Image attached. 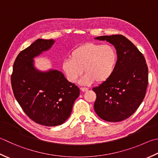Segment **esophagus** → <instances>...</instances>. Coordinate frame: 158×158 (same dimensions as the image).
<instances>
[{"mask_svg":"<svg viewBox=\"0 0 158 158\" xmlns=\"http://www.w3.org/2000/svg\"><path fill=\"white\" fill-rule=\"evenodd\" d=\"M80 89H81V92H86L88 90V89L87 88H80Z\"/></svg>","mask_w":158,"mask_h":158,"instance_id":"1","label":"esophagus"}]
</instances>
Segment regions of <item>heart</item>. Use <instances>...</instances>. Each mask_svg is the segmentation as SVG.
<instances>
[{
    "mask_svg": "<svg viewBox=\"0 0 158 158\" xmlns=\"http://www.w3.org/2000/svg\"><path fill=\"white\" fill-rule=\"evenodd\" d=\"M118 55L116 49L109 44L86 43L71 52L70 59L62 62V69L69 81L75 83L83 73L80 83L90 85L97 81H107L114 72Z\"/></svg>",
    "mask_w": 158,
    "mask_h": 158,
    "instance_id": "1",
    "label": "heart"
}]
</instances>
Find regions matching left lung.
I'll list each match as a JSON object with an SVG mask.
<instances>
[{"label":"left lung","mask_w":158,"mask_h":158,"mask_svg":"<svg viewBox=\"0 0 158 158\" xmlns=\"http://www.w3.org/2000/svg\"><path fill=\"white\" fill-rule=\"evenodd\" d=\"M94 39L112 44L118 59L110 79L92 88L97 94L94 109L104 120L121 121L136 111L145 97L148 84L146 60L136 46L122 35Z\"/></svg>","instance_id":"obj_1"}]
</instances>
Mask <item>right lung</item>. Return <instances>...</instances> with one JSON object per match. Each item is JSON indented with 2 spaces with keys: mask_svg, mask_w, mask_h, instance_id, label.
Listing matches in <instances>:
<instances>
[{
  "mask_svg": "<svg viewBox=\"0 0 158 158\" xmlns=\"http://www.w3.org/2000/svg\"><path fill=\"white\" fill-rule=\"evenodd\" d=\"M53 40L38 39L22 51L14 61L11 77L14 97L34 122L48 127L63 124L69 118L79 88L60 71L40 70L34 58L47 51Z\"/></svg>",
  "mask_w": 158,
  "mask_h": 158,
  "instance_id": "obj_1",
  "label": "right lung"
}]
</instances>
